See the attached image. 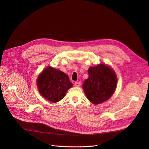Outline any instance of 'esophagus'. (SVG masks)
Returning <instances> with one entry per match:
<instances>
[{
  "instance_id": "1",
  "label": "esophagus",
  "mask_w": 149,
  "mask_h": 149,
  "mask_svg": "<svg viewBox=\"0 0 149 149\" xmlns=\"http://www.w3.org/2000/svg\"><path fill=\"white\" fill-rule=\"evenodd\" d=\"M74 86L76 87H79L81 86V83L80 82H75Z\"/></svg>"
}]
</instances>
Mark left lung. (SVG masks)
I'll return each mask as SVG.
<instances>
[{"label":"left lung","mask_w":149,"mask_h":149,"mask_svg":"<svg viewBox=\"0 0 149 149\" xmlns=\"http://www.w3.org/2000/svg\"><path fill=\"white\" fill-rule=\"evenodd\" d=\"M89 77L83 84V89L88 100L97 105L107 101L111 97L118 83L116 72L104 63L88 69Z\"/></svg>","instance_id":"left-lung-1"}]
</instances>
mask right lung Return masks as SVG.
<instances>
[{
    "label": "right lung",
    "instance_id": "add662e5",
    "mask_svg": "<svg viewBox=\"0 0 149 149\" xmlns=\"http://www.w3.org/2000/svg\"><path fill=\"white\" fill-rule=\"evenodd\" d=\"M36 83L40 95L52 102L61 100L73 86L68 76L52 66H47L39 74Z\"/></svg>",
    "mask_w": 149,
    "mask_h": 149
}]
</instances>
